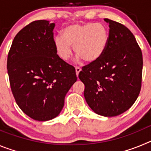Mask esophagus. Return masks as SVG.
<instances>
[{
	"label": "esophagus",
	"mask_w": 151,
	"mask_h": 151,
	"mask_svg": "<svg viewBox=\"0 0 151 151\" xmlns=\"http://www.w3.org/2000/svg\"><path fill=\"white\" fill-rule=\"evenodd\" d=\"M82 69H81V68L79 67H76V76H78V73H80V71H81Z\"/></svg>",
	"instance_id": "1"
}]
</instances>
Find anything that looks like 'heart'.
<instances>
[{
  "label": "heart",
  "instance_id": "b5f03b06",
  "mask_svg": "<svg viewBox=\"0 0 151 151\" xmlns=\"http://www.w3.org/2000/svg\"><path fill=\"white\" fill-rule=\"evenodd\" d=\"M108 44L106 29L101 23L74 24L65 28L63 36L54 38V47L57 55L66 61L72 56V47L78 59L94 63L99 59Z\"/></svg>",
  "mask_w": 151,
  "mask_h": 151
}]
</instances>
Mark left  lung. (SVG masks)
<instances>
[{
  "label": "left lung",
  "mask_w": 151,
  "mask_h": 151,
  "mask_svg": "<svg viewBox=\"0 0 151 151\" xmlns=\"http://www.w3.org/2000/svg\"><path fill=\"white\" fill-rule=\"evenodd\" d=\"M109 23L106 50L99 59L82 67L78 78L85 85L84 96L93 111L116 116L128 110L139 95L143 57L134 35L124 25Z\"/></svg>",
  "instance_id": "8db88e82"
}]
</instances>
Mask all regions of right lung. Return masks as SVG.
I'll use <instances>...</instances> for the list:
<instances>
[{
  "label": "right lung",
  "instance_id": "add662e5",
  "mask_svg": "<svg viewBox=\"0 0 151 151\" xmlns=\"http://www.w3.org/2000/svg\"><path fill=\"white\" fill-rule=\"evenodd\" d=\"M55 23L32 22L13 39L7 73L17 105L30 118L47 121L59 115L76 82V69L61 60L54 47Z\"/></svg>",
  "mask_w": 151,
  "mask_h": 151
}]
</instances>
